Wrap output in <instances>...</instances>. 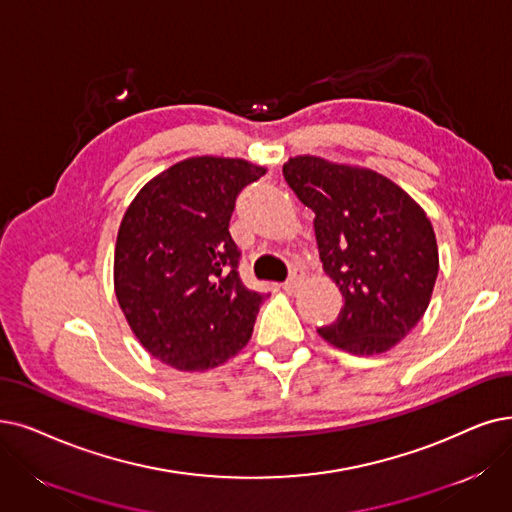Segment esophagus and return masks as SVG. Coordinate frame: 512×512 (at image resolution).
<instances>
[{
    "label": "esophagus",
    "mask_w": 512,
    "mask_h": 512,
    "mask_svg": "<svg viewBox=\"0 0 512 512\" xmlns=\"http://www.w3.org/2000/svg\"><path fill=\"white\" fill-rule=\"evenodd\" d=\"M300 281H302V277H300V275H292L288 281L283 283V290L288 292V294H294V292L300 288Z\"/></svg>",
    "instance_id": "1"
}]
</instances>
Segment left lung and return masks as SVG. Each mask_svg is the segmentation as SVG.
Segmentation results:
<instances>
[{
    "label": "left lung",
    "instance_id": "obj_1",
    "mask_svg": "<svg viewBox=\"0 0 512 512\" xmlns=\"http://www.w3.org/2000/svg\"><path fill=\"white\" fill-rule=\"evenodd\" d=\"M283 176L315 212L323 271L344 306L319 336L351 355H382L410 334L431 302L439 248L431 220L376 170L317 155L283 163Z\"/></svg>",
    "mask_w": 512,
    "mask_h": 512
}]
</instances>
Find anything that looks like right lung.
<instances>
[{
    "label": "right lung",
    "mask_w": 512,
    "mask_h": 512,
    "mask_svg": "<svg viewBox=\"0 0 512 512\" xmlns=\"http://www.w3.org/2000/svg\"><path fill=\"white\" fill-rule=\"evenodd\" d=\"M267 168L197 155L153 176L121 218L113 285L145 349L180 372H206L248 344L264 294L237 275L235 199Z\"/></svg>",
    "instance_id": "obj_1"
}]
</instances>
